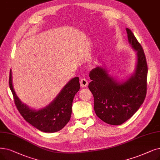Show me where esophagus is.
Here are the masks:
<instances>
[{
	"label": "esophagus",
	"instance_id": "1",
	"mask_svg": "<svg viewBox=\"0 0 160 160\" xmlns=\"http://www.w3.org/2000/svg\"><path fill=\"white\" fill-rule=\"evenodd\" d=\"M80 85L83 88H86L88 86V82L87 81V80L86 78H82L81 80H80Z\"/></svg>",
	"mask_w": 160,
	"mask_h": 160
}]
</instances>
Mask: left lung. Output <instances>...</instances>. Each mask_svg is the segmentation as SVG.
I'll return each mask as SVG.
<instances>
[{
	"label": "left lung",
	"mask_w": 160,
	"mask_h": 160,
	"mask_svg": "<svg viewBox=\"0 0 160 160\" xmlns=\"http://www.w3.org/2000/svg\"><path fill=\"white\" fill-rule=\"evenodd\" d=\"M129 44L136 52L134 72L120 80L109 74L106 66L90 72L88 88L94 97L96 115L105 123L119 126L133 116L143 103L147 94L148 67L142 48L131 31L126 29Z\"/></svg>",
	"instance_id": "left-lung-1"
}]
</instances>
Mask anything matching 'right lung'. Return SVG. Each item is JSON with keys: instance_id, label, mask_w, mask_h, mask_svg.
Instances as JSON below:
<instances>
[{"instance_id": "1", "label": "right lung", "mask_w": 160, "mask_h": 160, "mask_svg": "<svg viewBox=\"0 0 160 160\" xmlns=\"http://www.w3.org/2000/svg\"><path fill=\"white\" fill-rule=\"evenodd\" d=\"M9 84L19 113L26 122L45 133L59 131L69 122L74 97L80 87L79 78L74 77L67 83L49 105L44 108L35 109L23 103L16 95L13 86L12 70L10 73Z\"/></svg>"}]
</instances>
